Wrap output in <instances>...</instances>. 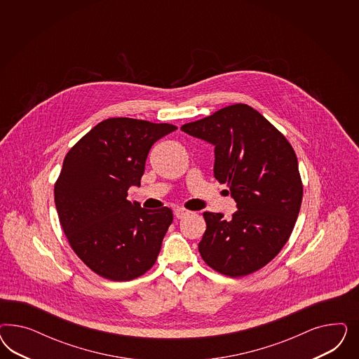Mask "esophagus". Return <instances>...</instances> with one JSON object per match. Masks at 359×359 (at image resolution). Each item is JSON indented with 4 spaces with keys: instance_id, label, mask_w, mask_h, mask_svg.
<instances>
[{
    "instance_id": "esophagus-1",
    "label": "esophagus",
    "mask_w": 359,
    "mask_h": 359,
    "mask_svg": "<svg viewBox=\"0 0 359 359\" xmlns=\"http://www.w3.org/2000/svg\"><path fill=\"white\" fill-rule=\"evenodd\" d=\"M174 213L176 218H184L185 216H188L191 212H189L188 209H184V208H176Z\"/></svg>"
}]
</instances>
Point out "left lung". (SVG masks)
I'll use <instances>...</instances> for the list:
<instances>
[{"mask_svg":"<svg viewBox=\"0 0 359 359\" xmlns=\"http://www.w3.org/2000/svg\"><path fill=\"white\" fill-rule=\"evenodd\" d=\"M182 130L216 146L215 177L226 183L238 208L230 219L204 212L201 258L230 278L261 270L290 239L302 207L303 182L294 147L246 104L219 109Z\"/></svg>","mask_w":359,"mask_h":359,"instance_id":"obj_1","label":"left lung"}]
</instances>
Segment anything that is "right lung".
Segmentation results:
<instances>
[{
    "mask_svg": "<svg viewBox=\"0 0 359 359\" xmlns=\"http://www.w3.org/2000/svg\"><path fill=\"white\" fill-rule=\"evenodd\" d=\"M176 129L108 118L67 152L55 182L57 216L72 250L101 278L128 282L155 264L172 210L144 209L126 197L131 185L141 184L152 144Z\"/></svg>",
    "mask_w": 359,
    "mask_h": 359,
    "instance_id": "right-lung-1",
    "label": "right lung"
}]
</instances>
